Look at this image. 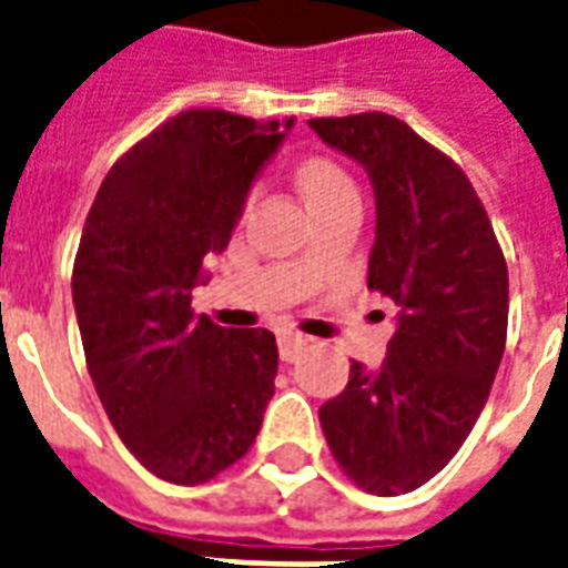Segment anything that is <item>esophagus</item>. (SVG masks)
<instances>
[{"mask_svg": "<svg viewBox=\"0 0 568 568\" xmlns=\"http://www.w3.org/2000/svg\"><path fill=\"white\" fill-rule=\"evenodd\" d=\"M307 349H311V341H307V337H302V334H293V332L278 334L281 362H298V358H302Z\"/></svg>", "mask_w": 568, "mask_h": 568, "instance_id": "esophagus-1", "label": "esophagus"}]
</instances>
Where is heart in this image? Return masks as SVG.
I'll use <instances>...</instances> for the list:
<instances>
[{
    "mask_svg": "<svg viewBox=\"0 0 568 568\" xmlns=\"http://www.w3.org/2000/svg\"><path fill=\"white\" fill-rule=\"evenodd\" d=\"M296 180L305 197L314 204V201H323L332 192L344 186H353L346 171L337 165V162L325 160V156H305V160L296 165Z\"/></svg>",
    "mask_w": 568,
    "mask_h": 568,
    "instance_id": "heart-1",
    "label": "heart"
}]
</instances>
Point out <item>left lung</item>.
Returning <instances> with one entry per match:
<instances>
[{"label":"left lung","instance_id":"left-lung-1","mask_svg":"<svg viewBox=\"0 0 568 568\" xmlns=\"http://www.w3.org/2000/svg\"><path fill=\"white\" fill-rule=\"evenodd\" d=\"M311 130L367 171V287L399 305L388 358L376 371L353 362L320 424L355 486L406 495L450 463L489 399L507 346V261L471 180L406 121L362 112Z\"/></svg>","mask_w":568,"mask_h":568}]
</instances>
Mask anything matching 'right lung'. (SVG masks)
I'll return each mask as SVG.
<instances>
[{
  "mask_svg": "<svg viewBox=\"0 0 568 568\" xmlns=\"http://www.w3.org/2000/svg\"><path fill=\"white\" fill-rule=\"evenodd\" d=\"M290 126L180 112L112 165L88 210L73 263L88 373L121 442L160 480L197 486L240 463L275 394V334L195 316L192 290Z\"/></svg>",
  "mask_w": 568,
  "mask_h": 568,
  "instance_id": "1",
  "label": "right lung"
}]
</instances>
